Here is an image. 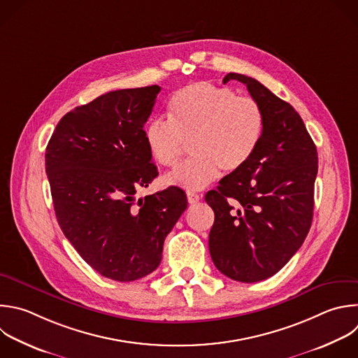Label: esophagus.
I'll list each match as a JSON object with an SVG mask.
<instances>
[{"mask_svg":"<svg viewBox=\"0 0 358 358\" xmlns=\"http://www.w3.org/2000/svg\"><path fill=\"white\" fill-rule=\"evenodd\" d=\"M187 198H188V202H189V203H198L202 196H201L199 194H195V192L188 191V192H187Z\"/></svg>","mask_w":358,"mask_h":358,"instance_id":"esophagus-1","label":"esophagus"}]
</instances>
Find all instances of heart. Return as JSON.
Returning a JSON list of instances; mask_svg holds the SVG:
<instances>
[{"mask_svg":"<svg viewBox=\"0 0 358 358\" xmlns=\"http://www.w3.org/2000/svg\"><path fill=\"white\" fill-rule=\"evenodd\" d=\"M264 131L266 115L256 99L201 81L178 90L169 103V121L153 119L143 135L150 157L162 167H176L189 143L192 157L164 181L196 191L212 182L220 169H243Z\"/></svg>","mask_w":358,"mask_h":358,"instance_id":"b5f03b06","label":"heart"}]
</instances>
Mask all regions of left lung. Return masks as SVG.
I'll list each match as a JSON object with an SVG mask.
<instances>
[{"instance_id": "8db88e82", "label": "left lung", "mask_w": 358, "mask_h": 358, "mask_svg": "<svg viewBox=\"0 0 358 358\" xmlns=\"http://www.w3.org/2000/svg\"><path fill=\"white\" fill-rule=\"evenodd\" d=\"M230 80L262 105L266 131L249 163L205 195L215 212L209 253L226 277L257 282L291 260L310 229L317 152L292 105L252 77L229 73L223 83Z\"/></svg>"}]
</instances>
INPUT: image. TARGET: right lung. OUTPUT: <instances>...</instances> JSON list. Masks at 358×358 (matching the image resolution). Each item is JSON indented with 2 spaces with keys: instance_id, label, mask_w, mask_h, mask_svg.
<instances>
[{
  "instance_id": "1",
  "label": "right lung",
  "mask_w": 358,
  "mask_h": 358,
  "mask_svg": "<svg viewBox=\"0 0 358 358\" xmlns=\"http://www.w3.org/2000/svg\"><path fill=\"white\" fill-rule=\"evenodd\" d=\"M160 90L109 91L74 108L46 148V174L64 236L88 266L119 282L159 267L166 236L188 205L178 187L135 198L159 176L143 127Z\"/></svg>"
}]
</instances>
